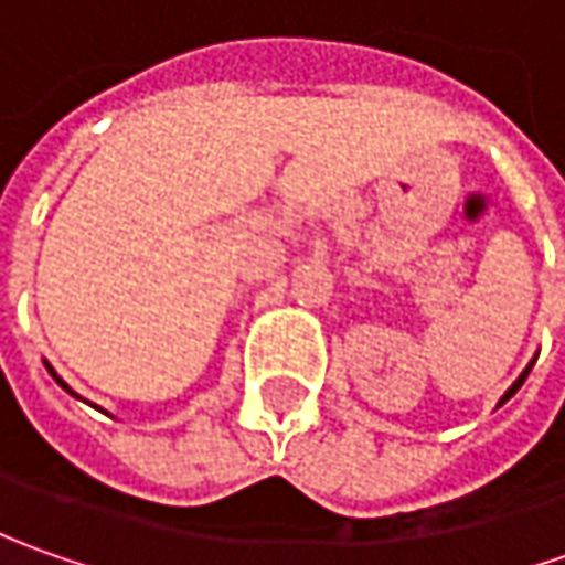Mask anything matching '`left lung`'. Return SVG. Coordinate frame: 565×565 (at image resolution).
<instances>
[{
  "label": "left lung",
  "instance_id": "1",
  "mask_svg": "<svg viewBox=\"0 0 565 565\" xmlns=\"http://www.w3.org/2000/svg\"><path fill=\"white\" fill-rule=\"evenodd\" d=\"M532 364H534V361H532ZM532 364H529V367H525V371H522V377L515 380V383H512L510 390H507V396H503V399H500V405H503V402L510 399L512 393H515V390H519V386H522V383H525V377H529V371H532Z\"/></svg>",
  "mask_w": 565,
  "mask_h": 565
}]
</instances>
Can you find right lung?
Returning <instances> with one entry per match:
<instances>
[{
	"instance_id": "right-lung-1",
	"label": "right lung",
	"mask_w": 565,
	"mask_h": 565,
	"mask_svg": "<svg viewBox=\"0 0 565 565\" xmlns=\"http://www.w3.org/2000/svg\"><path fill=\"white\" fill-rule=\"evenodd\" d=\"M50 374H53V377H55V383H58V386H62V390H68V383H65V380L58 377V374H55L53 367H50ZM68 393H72V390H68ZM72 396H77V393H72Z\"/></svg>"
}]
</instances>
